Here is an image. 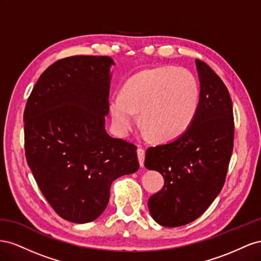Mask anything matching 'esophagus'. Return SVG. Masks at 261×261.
<instances>
[{
    "instance_id": "esophagus-1",
    "label": "esophagus",
    "mask_w": 261,
    "mask_h": 261,
    "mask_svg": "<svg viewBox=\"0 0 261 261\" xmlns=\"http://www.w3.org/2000/svg\"><path fill=\"white\" fill-rule=\"evenodd\" d=\"M144 159H145V151L142 150V148H138V160L141 167L144 166Z\"/></svg>"
}]
</instances>
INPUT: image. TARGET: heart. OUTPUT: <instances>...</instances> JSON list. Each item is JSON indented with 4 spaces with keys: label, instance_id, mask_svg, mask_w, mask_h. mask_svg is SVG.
<instances>
[{
    "label": "heart",
    "instance_id": "heart-1",
    "mask_svg": "<svg viewBox=\"0 0 261 261\" xmlns=\"http://www.w3.org/2000/svg\"><path fill=\"white\" fill-rule=\"evenodd\" d=\"M200 89L193 74L181 66L143 70L128 80L121 95L109 100V111L119 136L125 137L137 123L144 135L159 141L181 136L195 119Z\"/></svg>",
    "mask_w": 261,
    "mask_h": 261
}]
</instances>
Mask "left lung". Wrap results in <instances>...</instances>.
Listing matches in <instances>:
<instances>
[{
    "label": "left lung",
    "instance_id": "8db88e82",
    "mask_svg": "<svg viewBox=\"0 0 261 261\" xmlns=\"http://www.w3.org/2000/svg\"><path fill=\"white\" fill-rule=\"evenodd\" d=\"M200 81L197 115L180 137L148 147L144 165L164 177V187L148 199L159 224L177 227L202 214L224 186L233 152V103L223 81L196 60Z\"/></svg>",
    "mask_w": 261,
    "mask_h": 261
}]
</instances>
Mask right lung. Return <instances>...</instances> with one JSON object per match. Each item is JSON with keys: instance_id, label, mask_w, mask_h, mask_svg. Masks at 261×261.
I'll return each instance as SVG.
<instances>
[{"instance_id": "obj_1", "label": "right lung", "mask_w": 261, "mask_h": 261, "mask_svg": "<svg viewBox=\"0 0 261 261\" xmlns=\"http://www.w3.org/2000/svg\"><path fill=\"white\" fill-rule=\"evenodd\" d=\"M111 65L106 56L55 62L37 81L24 113L28 166L54 210L79 224L105 211L111 182L139 169L137 146L105 129Z\"/></svg>"}]
</instances>
